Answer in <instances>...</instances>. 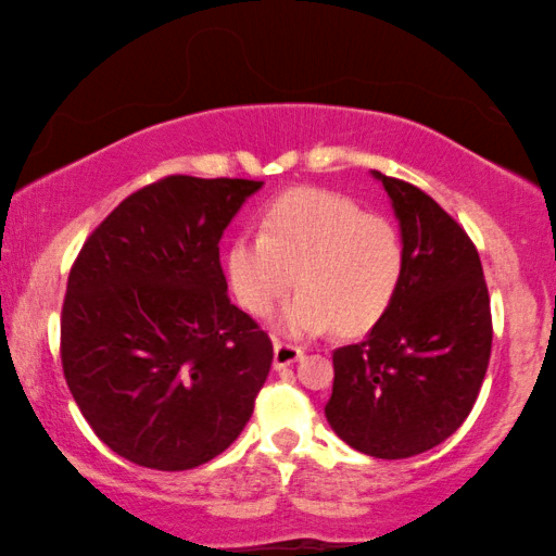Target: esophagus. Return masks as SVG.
I'll use <instances>...</instances> for the list:
<instances>
[{
	"mask_svg": "<svg viewBox=\"0 0 556 556\" xmlns=\"http://www.w3.org/2000/svg\"><path fill=\"white\" fill-rule=\"evenodd\" d=\"M303 356V349L299 344H291V341H273V367L283 369L291 367L293 362H299Z\"/></svg>",
	"mask_w": 556,
	"mask_h": 556,
	"instance_id": "esophagus-1",
	"label": "esophagus"
}]
</instances>
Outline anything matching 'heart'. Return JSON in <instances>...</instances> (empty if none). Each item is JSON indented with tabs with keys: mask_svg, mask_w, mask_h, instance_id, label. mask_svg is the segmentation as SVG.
I'll use <instances>...</instances> for the list:
<instances>
[{
	"mask_svg": "<svg viewBox=\"0 0 556 556\" xmlns=\"http://www.w3.org/2000/svg\"><path fill=\"white\" fill-rule=\"evenodd\" d=\"M405 273V242L394 223L369 215L329 189L301 187L263 212L261 235H240L227 250V276L240 306L268 316L299 283L278 326L293 337L375 326L392 306Z\"/></svg>",
	"mask_w": 556,
	"mask_h": 556,
	"instance_id": "heart-1",
	"label": "heart"
}]
</instances>
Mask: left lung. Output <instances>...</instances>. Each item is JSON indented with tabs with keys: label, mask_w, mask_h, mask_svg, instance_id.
Masks as SVG:
<instances>
[{
	"label": "left lung",
	"mask_w": 556,
	"mask_h": 556,
	"mask_svg": "<svg viewBox=\"0 0 556 556\" xmlns=\"http://www.w3.org/2000/svg\"><path fill=\"white\" fill-rule=\"evenodd\" d=\"M375 177L400 217L405 273L367 339L333 352L326 420L356 451L400 460L443 443L473 409L491 359V299L463 225L420 187Z\"/></svg>",
	"instance_id": "obj_1"
}]
</instances>
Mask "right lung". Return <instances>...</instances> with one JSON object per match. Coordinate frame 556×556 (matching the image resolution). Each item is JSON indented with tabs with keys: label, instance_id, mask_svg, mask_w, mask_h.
Segmentation results:
<instances>
[{
	"label": "right lung",
	"instance_id": "right-lung-1",
	"mask_svg": "<svg viewBox=\"0 0 556 556\" xmlns=\"http://www.w3.org/2000/svg\"><path fill=\"white\" fill-rule=\"evenodd\" d=\"M261 185L151 181L75 257L60 316L65 382L96 435L136 466H202L253 415L273 341L232 306L219 240Z\"/></svg>",
	"mask_w": 556,
	"mask_h": 556
}]
</instances>
